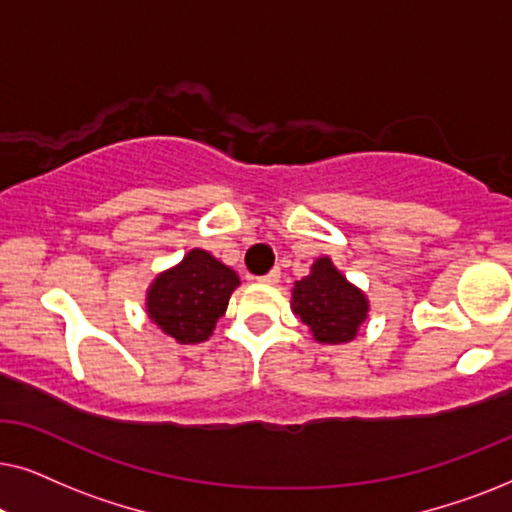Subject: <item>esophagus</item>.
Here are the masks:
<instances>
[{"label": "esophagus", "mask_w": 512, "mask_h": 512, "mask_svg": "<svg viewBox=\"0 0 512 512\" xmlns=\"http://www.w3.org/2000/svg\"><path fill=\"white\" fill-rule=\"evenodd\" d=\"M279 277H282V272H279V270L275 268V270H270L268 275L258 277V282H261V284H277V282H279Z\"/></svg>", "instance_id": "1"}]
</instances>
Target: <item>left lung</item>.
Segmentation results:
<instances>
[{
  "mask_svg": "<svg viewBox=\"0 0 512 512\" xmlns=\"http://www.w3.org/2000/svg\"><path fill=\"white\" fill-rule=\"evenodd\" d=\"M291 305L314 340L328 345L354 340L368 317V298L347 282L328 256L317 258L310 275L296 282Z\"/></svg>",
  "mask_w": 512,
  "mask_h": 512,
  "instance_id": "left-lung-1",
  "label": "left lung"
}]
</instances>
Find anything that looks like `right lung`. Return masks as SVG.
Segmentation results:
<instances>
[{
	"label": "right lung",
	"mask_w": 512,
	"mask_h": 512,
	"mask_svg": "<svg viewBox=\"0 0 512 512\" xmlns=\"http://www.w3.org/2000/svg\"><path fill=\"white\" fill-rule=\"evenodd\" d=\"M237 286L240 277L235 270L205 249H191L179 265L153 279L146 312L165 335L181 345H195L212 335Z\"/></svg>",
	"instance_id": "obj_1"
}]
</instances>
